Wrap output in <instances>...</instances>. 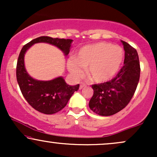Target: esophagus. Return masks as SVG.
Returning a JSON list of instances; mask_svg holds the SVG:
<instances>
[{
	"label": "esophagus",
	"instance_id": "1",
	"mask_svg": "<svg viewBox=\"0 0 157 157\" xmlns=\"http://www.w3.org/2000/svg\"><path fill=\"white\" fill-rule=\"evenodd\" d=\"M86 84H84V83H81L80 84V89H84L85 87H86Z\"/></svg>",
	"mask_w": 157,
	"mask_h": 157
}]
</instances>
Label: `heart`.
<instances>
[{
    "instance_id": "heart-1",
    "label": "heart",
    "mask_w": 157,
    "mask_h": 157,
    "mask_svg": "<svg viewBox=\"0 0 157 157\" xmlns=\"http://www.w3.org/2000/svg\"><path fill=\"white\" fill-rule=\"evenodd\" d=\"M124 60L123 49L107 42H100L82 46L75 58L68 59L67 67L75 77L83 76V69L96 83L109 82L117 75Z\"/></svg>"
}]
</instances>
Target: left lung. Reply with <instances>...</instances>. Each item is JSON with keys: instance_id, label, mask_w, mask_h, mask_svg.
<instances>
[{"instance_id": "obj_1", "label": "left lung", "mask_w": 157, "mask_h": 157, "mask_svg": "<svg viewBox=\"0 0 157 157\" xmlns=\"http://www.w3.org/2000/svg\"><path fill=\"white\" fill-rule=\"evenodd\" d=\"M125 50L124 66L116 77L105 83L92 85L94 94L89 101L91 111L100 116H111L130 102L140 80V66L137 52L121 40Z\"/></svg>"}]
</instances>
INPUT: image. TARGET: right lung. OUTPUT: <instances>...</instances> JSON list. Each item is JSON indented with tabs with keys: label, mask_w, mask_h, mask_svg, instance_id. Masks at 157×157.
I'll use <instances>...</instances> for the list:
<instances>
[{
	"label": "right lung",
	"mask_w": 157,
	"mask_h": 157,
	"mask_svg": "<svg viewBox=\"0 0 157 157\" xmlns=\"http://www.w3.org/2000/svg\"><path fill=\"white\" fill-rule=\"evenodd\" d=\"M73 40L52 38L42 36L25 45L18 57L16 76L23 96L32 108L45 114H53L62 110L80 85L70 86L63 77H57L51 80H38L29 75L25 68L24 57L27 50L34 44L46 43L53 45L67 56L70 52Z\"/></svg>",
	"instance_id": "1"
}]
</instances>
